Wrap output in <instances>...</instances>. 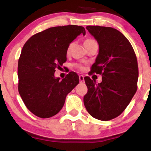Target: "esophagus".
I'll use <instances>...</instances> for the list:
<instances>
[{
    "label": "esophagus",
    "mask_w": 151,
    "mask_h": 151,
    "mask_svg": "<svg viewBox=\"0 0 151 151\" xmlns=\"http://www.w3.org/2000/svg\"><path fill=\"white\" fill-rule=\"evenodd\" d=\"M79 81H80V83H84V76L79 75Z\"/></svg>",
    "instance_id": "obj_1"
}]
</instances>
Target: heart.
Instances as JSON below:
<instances>
[{
	"label": "heart",
	"instance_id": "heart-1",
	"mask_svg": "<svg viewBox=\"0 0 151 151\" xmlns=\"http://www.w3.org/2000/svg\"><path fill=\"white\" fill-rule=\"evenodd\" d=\"M93 40H92V39H87V40H86L84 41V44H85V43H87V42H91V41H93ZM71 46H72V45H70L69 46V47H68V51H69V50H70V47H71ZM76 67H77V68L79 69V70H83V69H84V67H83L82 66H81V65H76Z\"/></svg>",
	"mask_w": 151,
	"mask_h": 151
}]
</instances>
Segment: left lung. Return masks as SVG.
I'll return each instance as SVG.
<instances>
[{
	"mask_svg": "<svg viewBox=\"0 0 151 151\" xmlns=\"http://www.w3.org/2000/svg\"><path fill=\"white\" fill-rule=\"evenodd\" d=\"M86 28L99 45L91 72L101 74L102 81L96 84L89 77H84L88 91L84 104L91 116L111 120L125 110L137 91L136 55L127 38L116 29L97 25Z\"/></svg>",
	"mask_w": 151,
	"mask_h": 151,
	"instance_id": "left-lung-1",
	"label": "left lung"
}]
</instances>
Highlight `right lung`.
<instances>
[{"instance_id": "obj_1", "label": "right lung", "mask_w": 151, "mask_h": 151, "mask_svg": "<svg viewBox=\"0 0 151 151\" xmlns=\"http://www.w3.org/2000/svg\"><path fill=\"white\" fill-rule=\"evenodd\" d=\"M85 33L81 26H58L34 35L24 45L18 60V91L26 107L37 116L56 115L67 95L79 84L75 72L60 81L55 72L67 61L70 43Z\"/></svg>"}]
</instances>
